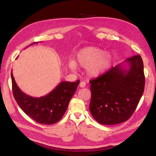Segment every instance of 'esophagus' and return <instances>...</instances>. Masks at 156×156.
<instances>
[{
	"label": "esophagus",
	"instance_id": "obj_1",
	"mask_svg": "<svg viewBox=\"0 0 156 156\" xmlns=\"http://www.w3.org/2000/svg\"><path fill=\"white\" fill-rule=\"evenodd\" d=\"M86 86V83L84 82V81H81V82L80 83V87L81 88H84Z\"/></svg>",
	"mask_w": 156,
	"mask_h": 156
}]
</instances>
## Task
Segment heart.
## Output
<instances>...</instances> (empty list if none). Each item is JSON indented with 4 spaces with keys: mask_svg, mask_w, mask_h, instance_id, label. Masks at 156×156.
Wrapping results in <instances>:
<instances>
[{
    "mask_svg": "<svg viewBox=\"0 0 156 156\" xmlns=\"http://www.w3.org/2000/svg\"><path fill=\"white\" fill-rule=\"evenodd\" d=\"M112 62V57L108 52L96 47H88L80 50L76 54V62L69 61L68 68L75 71L76 65L86 68L87 75L91 78H97L107 71Z\"/></svg>",
    "mask_w": 156,
    "mask_h": 156,
    "instance_id": "1",
    "label": "heart"
}]
</instances>
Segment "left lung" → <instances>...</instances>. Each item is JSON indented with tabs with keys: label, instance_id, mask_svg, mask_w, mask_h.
Returning <instances> with one entry per match:
<instances>
[{
	"label": "left lung",
	"instance_id": "left-lung-1",
	"mask_svg": "<svg viewBox=\"0 0 156 156\" xmlns=\"http://www.w3.org/2000/svg\"><path fill=\"white\" fill-rule=\"evenodd\" d=\"M92 97L90 111L102 125H112L127 121L136 109L145 87L144 63L140 55L90 81Z\"/></svg>",
	"mask_w": 156,
	"mask_h": 156
}]
</instances>
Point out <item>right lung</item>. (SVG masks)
I'll list each match as a JSON object with an SVG mask.
<instances>
[{
    "label": "right lung",
    "mask_w": 156,
    "mask_h": 156,
    "mask_svg": "<svg viewBox=\"0 0 156 156\" xmlns=\"http://www.w3.org/2000/svg\"><path fill=\"white\" fill-rule=\"evenodd\" d=\"M11 80L13 95L20 108L38 123L44 125L54 124L62 118L80 83L79 80L75 82L61 81L46 95L33 97L21 90L12 72Z\"/></svg>",
    "instance_id": "1"
}]
</instances>
